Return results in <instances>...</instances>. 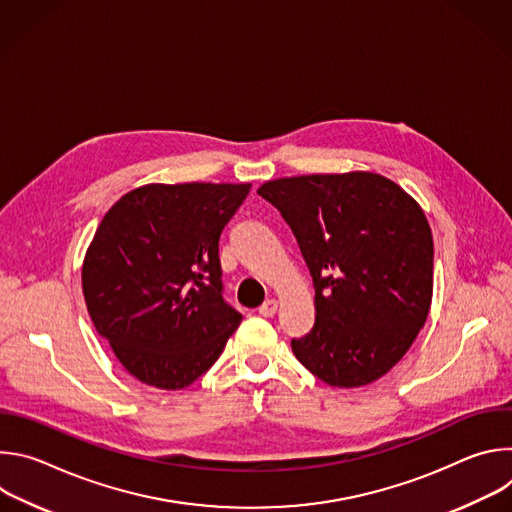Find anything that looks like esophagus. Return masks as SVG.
<instances>
[{
  "label": "esophagus",
  "instance_id": "34e87169",
  "mask_svg": "<svg viewBox=\"0 0 512 512\" xmlns=\"http://www.w3.org/2000/svg\"><path fill=\"white\" fill-rule=\"evenodd\" d=\"M277 306H279L277 300H275V298H269V300H265V302L259 306V314L265 316V318H271V316H275Z\"/></svg>",
  "mask_w": 512,
  "mask_h": 512
}]
</instances>
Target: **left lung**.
Instances as JSON below:
<instances>
[{"instance_id":"left-lung-1","label":"left lung","mask_w":512,"mask_h":512,"mask_svg":"<svg viewBox=\"0 0 512 512\" xmlns=\"http://www.w3.org/2000/svg\"><path fill=\"white\" fill-rule=\"evenodd\" d=\"M294 231L314 279L316 322L291 340L330 387H364L405 356L433 294V237L421 206L373 172L269 180L257 190Z\"/></svg>"}]
</instances>
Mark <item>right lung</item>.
Segmentation results:
<instances>
[{"instance_id":"1","label":"right lung","mask_w":512,"mask_h":512,"mask_svg":"<svg viewBox=\"0 0 512 512\" xmlns=\"http://www.w3.org/2000/svg\"><path fill=\"white\" fill-rule=\"evenodd\" d=\"M249 190L145 184L103 216L83 261V294L99 336L137 381L192 385L241 324L223 298L218 239Z\"/></svg>"}]
</instances>
